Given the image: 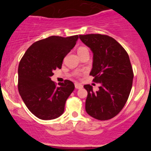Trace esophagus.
Segmentation results:
<instances>
[{
	"mask_svg": "<svg viewBox=\"0 0 151 151\" xmlns=\"http://www.w3.org/2000/svg\"><path fill=\"white\" fill-rule=\"evenodd\" d=\"M74 85H75L76 89H80L83 88V86L80 84H78V83H75V84H74Z\"/></svg>",
	"mask_w": 151,
	"mask_h": 151,
	"instance_id": "esophagus-1",
	"label": "esophagus"
}]
</instances>
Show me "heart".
Masks as SVG:
<instances>
[{"mask_svg":"<svg viewBox=\"0 0 151 151\" xmlns=\"http://www.w3.org/2000/svg\"><path fill=\"white\" fill-rule=\"evenodd\" d=\"M77 52H78V55H79L82 53L89 52V50H88L86 47H79L77 50ZM76 75H77V76L79 75V72H77V73H76Z\"/></svg>","mask_w":151,"mask_h":151,"instance_id":"heart-1","label":"heart"}]
</instances>
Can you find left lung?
Segmentation results:
<instances>
[{
    "mask_svg": "<svg viewBox=\"0 0 151 151\" xmlns=\"http://www.w3.org/2000/svg\"><path fill=\"white\" fill-rule=\"evenodd\" d=\"M79 38L92 51L89 74L100 84L96 91L89 84L84 86L88 93L86 111L98 120H109L122 110L132 88L133 72L129 55L116 40L106 35H80Z\"/></svg>",
    "mask_w": 151,
    "mask_h": 151,
    "instance_id": "left-lung-1",
    "label": "left lung"
}]
</instances>
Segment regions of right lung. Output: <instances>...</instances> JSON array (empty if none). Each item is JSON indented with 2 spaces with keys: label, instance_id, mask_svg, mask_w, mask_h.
<instances>
[{
  "label": "right lung",
  "instance_id": "obj_1",
  "mask_svg": "<svg viewBox=\"0 0 151 151\" xmlns=\"http://www.w3.org/2000/svg\"><path fill=\"white\" fill-rule=\"evenodd\" d=\"M79 36H51L34 42L23 55L18 67V91L32 114L52 120L64 113L65 102L74 89L72 81L58 86L51 80L53 71L61 69L66 55L75 46Z\"/></svg>",
  "mask_w": 151,
  "mask_h": 151
}]
</instances>
